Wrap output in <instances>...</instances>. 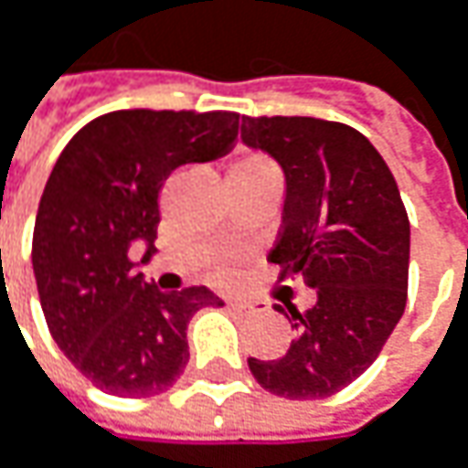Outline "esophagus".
I'll list each match as a JSON object with an SVG mask.
<instances>
[{"label":"esophagus","mask_w":468,"mask_h":468,"mask_svg":"<svg viewBox=\"0 0 468 468\" xmlns=\"http://www.w3.org/2000/svg\"><path fill=\"white\" fill-rule=\"evenodd\" d=\"M228 306L235 309V312H246V309H251L254 303H249V301H228Z\"/></svg>","instance_id":"1"}]
</instances>
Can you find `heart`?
Here are the masks:
<instances>
[{
	"label": "heart",
	"instance_id": "heart-1",
	"mask_svg": "<svg viewBox=\"0 0 468 468\" xmlns=\"http://www.w3.org/2000/svg\"><path fill=\"white\" fill-rule=\"evenodd\" d=\"M264 177L277 180L274 165L264 156H246V159L235 162L233 170H230V180H264Z\"/></svg>",
	"mask_w": 468,
	"mask_h": 468
}]
</instances>
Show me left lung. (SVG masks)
<instances>
[{
  "label": "left lung",
  "mask_w": 468,
  "mask_h": 468,
  "mask_svg": "<svg viewBox=\"0 0 468 468\" xmlns=\"http://www.w3.org/2000/svg\"><path fill=\"white\" fill-rule=\"evenodd\" d=\"M240 138L285 175L282 228L267 259L280 282L301 280L316 293L303 314L277 306L295 330L291 348L274 361L249 358V369L274 396H333L372 367L406 309L411 228L396 177L343 122L243 117Z\"/></svg>",
  "instance_id": "obj_1"
}]
</instances>
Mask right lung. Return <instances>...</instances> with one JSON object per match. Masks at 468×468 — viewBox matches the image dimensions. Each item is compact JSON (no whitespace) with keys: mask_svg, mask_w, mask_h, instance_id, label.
I'll return each mask as SVG.
<instances>
[{"mask_svg":"<svg viewBox=\"0 0 468 468\" xmlns=\"http://www.w3.org/2000/svg\"><path fill=\"white\" fill-rule=\"evenodd\" d=\"M235 112L120 110L62 149L38 204L33 274L49 333L104 393L149 398L188 364L196 312L222 306L207 285L162 293L135 272L131 249L154 254L159 191L173 170L233 152Z\"/></svg>","mask_w":468,"mask_h":468,"instance_id":"1","label":"right lung"}]
</instances>
